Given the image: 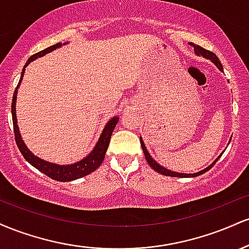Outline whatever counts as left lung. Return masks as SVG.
Segmentation results:
<instances>
[{"instance_id":"left-lung-1","label":"left lung","mask_w":249,"mask_h":249,"mask_svg":"<svg viewBox=\"0 0 249 249\" xmlns=\"http://www.w3.org/2000/svg\"><path fill=\"white\" fill-rule=\"evenodd\" d=\"M190 44L192 45V47L194 48V51H196V55H201V56L206 57V58H208V59H211V61H212V62L214 63V64H215L216 67L219 68L220 70H221V71H224V68H222V65H221V62H220V59L218 58V57H216L215 53H212V51H210V50H206V49H204V48H202V47H200V45H196V44H194V43H190ZM141 144H142V151H144V154H145V158H146V161L148 162V165H150V166L152 167L154 171H157V172H158V173L162 174V176L176 177V178H190V177H198V176H200V174H202V173L207 172V171L210 170V168H212L213 165L215 164V162L218 161V159L220 158V157H221V156H220L219 158L216 159V160L214 161L212 165H210V166H208L207 168H205V170L200 171V172H198V173H193V174L178 173V172H173V171H170V170H167V168H165V167L160 166V165H159L158 162H157V161H154L153 159L151 158V156H150V154H148L147 151H146V147H145V144H144V142H142V138H141Z\"/></svg>"}]
</instances>
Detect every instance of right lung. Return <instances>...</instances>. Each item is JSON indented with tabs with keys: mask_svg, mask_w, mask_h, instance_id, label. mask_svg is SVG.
<instances>
[{
	"mask_svg": "<svg viewBox=\"0 0 249 249\" xmlns=\"http://www.w3.org/2000/svg\"><path fill=\"white\" fill-rule=\"evenodd\" d=\"M61 43H57V44L51 45V47L47 48V49L39 51V53H35L28 59V62L25 63L23 70H22L21 78H19L18 84H17V88L14 91L13 96V103H11V115H13V124H14V133H15V141L17 144V147L21 151L22 156L24 157V159L29 164L33 165L34 167H36L37 170L41 171L42 173H44L45 176L50 177L51 179L57 180V181H71V180H75L78 178H82V177L88 176L91 172L97 170L101 164L104 160L105 153H107V150L108 147V142H110L111 136H112L113 130H115L117 123H118V117H115V118L111 119L110 122L105 125L104 131H103L101 138H99L98 142L96 144L95 148L92 150L87 158L82 159L81 161L75 162L72 165H57L53 164V162H48L43 159H39L38 157L34 156L33 153L28 150V147L25 146L23 141L21 138V134H19L18 126H17V121H16V110H15V104H16V95H17V89L19 87V83H21L22 78H23L25 67H28L30 62H33L34 59H36L37 57L44 56L45 53H50V51L57 49V48L61 47Z\"/></svg>",
	"mask_w": 249,
	"mask_h": 249,
	"instance_id": "right-lung-1",
	"label": "right lung"
}]
</instances>
